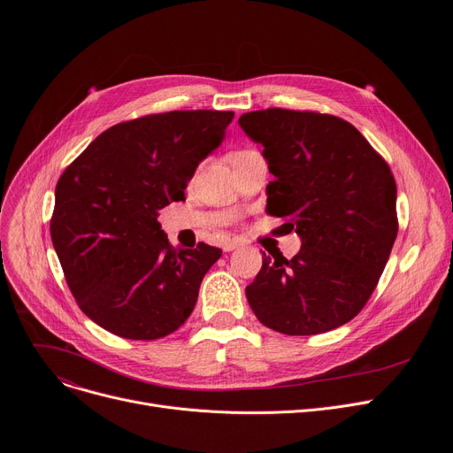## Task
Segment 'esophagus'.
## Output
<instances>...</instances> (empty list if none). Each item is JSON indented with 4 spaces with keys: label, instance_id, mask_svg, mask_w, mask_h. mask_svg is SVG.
Instances as JSON below:
<instances>
[{
    "label": "esophagus",
    "instance_id": "34e87169",
    "mask_svg": "<svg viewBox=\"0 0 453 453\" xmlns=\"http://www.w3.org/2000/svg\"><path fill=\"white\" fill-rule=\"evenodd\" d=\"M236 246H239V242L231 241V239H226V241L222 242V250H224V251H233Z\"/></svg>",
    "mask_w": 453,
    "mask_h": 453
}]
</instances>
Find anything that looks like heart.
<instances>
[{
  "label": "heart",
  "instance_id": "obj_1",
  "mask_svg": "<svg viewBox=\"0 0 453 453\" xmlns=\"http://www.w3.org/2000/svg\"><path fill=\"white\" fill-rule=\"evenodd\" d=\"M251 152H255V150H236V152H233L231 154V161L233 163H236L239 159H242V157H246L248 154H251Z\"/></svg>",
  "mask_w": 453,
  "mask_h": 453
}]
</instances>
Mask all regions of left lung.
<instances>
[{
  "label": "left lung",
  "instance_id": "1",
  "mask_svg": "<svg viewBox=\"0 0 453 453\" xmlns=\"http://www.w3.org/2000/svg\"><path fill=\"white\" fill-rule=\"evenodd\" d=\"M265 147L275 181L266 211L287 219L301 250L292 258L263 253L246 288L258 321L288 336H312L360 314L393 250L396 183L388 161L343 119L268 108L241 115Z\"/></svg>",
  "mask_w": 453,
  "mask_h": 453
}]
</instances>
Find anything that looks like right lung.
Returning <instances> with one entry per match:
<instances>
[{
    "mask_svg": "<svg viewBox=\"0 0 453 453\" xmlns=\"http://www.w3.org/2000/svg\"><path fill=\"white\" fill-rule=\"evenodd\" d=\"M233 111L174 110L113 125L62 173L51 241L81 311L127 340H157L193 312L222 250H176L157 211L185 200Z\"/></svg>",
    "mask_w": 453,
    "mask_h": 453,
    "instance_id": "obj_1",
    "label": "right lung"
}]
</instances>
